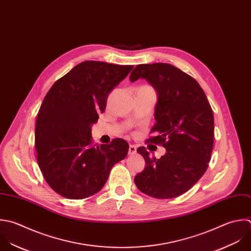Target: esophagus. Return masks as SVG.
Returning a JSON list of instances; mask_svg holds the SVG:
<instances>
[{
    "label": "esophagus",
    "instance_id": "obj_1",
    "mask_svg": "<svg viewBox=\"0 0 251 251\" xmlns=\"http://www.w3.org/2000/svg\"><path fill=\"white\" fill-rule=\"evenodd\" d=\"M136 151H137V148H136V146L130 145V147H129V151H128V153H129L130 155H133V154H135V153H136Z\"/></svg>",
    "mask_w": 251,
    "mask_h": 251
}]
</instances>
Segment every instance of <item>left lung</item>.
Segmentation results:
<instances>
[{
  "instance_id": "left-lung-1",
  "label": "left lung",
  "mask_w": 251,
  "mask_h": 251,
  "mask_svg": "<svg viewBox=\"0 0 251 251\" xmlns=\"http://www.w3.org/2000/svg\"><path fill=\"white\" fill-rule=\"evenodd\" d=\"M147 80L157 93L156 123L148 142L162 145L166 153L151 157L145 147L137 151L146 167L134 181L137 188L154 199H173L188 192L205 173L214 141L211 106L200 84L169 63L139 64L130 81Z\"/></svg>"
}]
</instances>
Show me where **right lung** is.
<instances>
[{"label": "right lung", "instance_id": "add662e5", "mask_svg": "<svg viewBox=\"0 0 251 251\" xmlns=\"http://www.w3.org/2000/svg\"><path fill=\"white\" fill-rule=\"evenodd\" d=\"M133 67L87 60L46 95L36 120L35 147L41 172L58 195L82 200L97 194L112 166L126 157L129 145L122 139L94 146L92 125L105 110L108 94Z\"/></svg>", "mask_w": 251, "mask_h": 251}]
</instances>
